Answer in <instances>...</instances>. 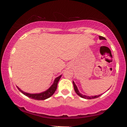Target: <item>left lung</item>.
<instances>
[{
	"mask_svg": "<svg viewBox=\"0 0 127 127\" xmlns=\"http://www.w3.org/2000/svg\"><path fill=\"white\" fill-rule=\"evenodd\" d=\"M99 38L100 40H106V39L105 37H102V36H99ZM73 86H74V91H75L76 93L77 94L79 95V96H80V97H81V98H84V99H94V98H98V97L100 96V95H101V94L99 95H96V96H87V95H83L82 94H81L80 93L79 90H78V88L77 87V86H76V85L75 84V83H74V82L73 81Z\"/></svg>",
	"mask_w": 127,
	"mask_h": 127,
	"instance_id": "obj_1",
	"label": "left lung"
}]
</instances>
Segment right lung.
Instances as JSON below:
<instances>
[{"instance_id": "obj_1", "label": "right lung", "mask_w": 127, "mask_h": 127, "mask_svg": "<svg viewBox=\"0 0 127 127\" xmlns=\"http://www.w3.org/2000/svg\"><path fill=\"white\" fill-rule=\"evenodd\" d=\"M62 75H60L58 77L55 78V79L54 81L53 84L51 85V86L48 88V90H47L46 91L40 93H37V94H29L25 93L23 91H22L17 86V87L18 88V89L20 90V92L23 94L24 95H25V96H27L29 98L33 99L35 100H45L46 99L50 98V96H51L52 95L54 94V93H55V91H56L57 88V84L60 79Z\"/></svg>"}]
</instances>
